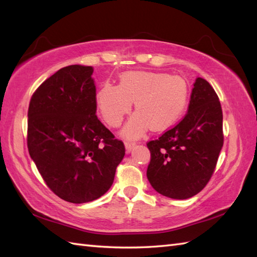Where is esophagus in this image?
Returning a JSON list of instances; mask_svg holds the SVG:
<instances>
[{
  "instance_id": "34e87169",
  "label": "esophagus",
  "mask_w": 257,
  "mask_h": 257,
  "mask_svg": "<svg viewBox=\"0 0 257 257\" xmlns=\"http://www.w3.org/2000/svg\"><path fill=\"white\" fill-rule=\"evenodd\" d=\"M124 146H125V150L129 152L136 146V143H133V141H125Z\"/></svg>"
}]
</instances>
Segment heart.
<instances>
[{
  "instance_id": "obj_1",
  "label": "heart",
  "mask_w": 257,
  "mask_h": 257,
  "mask_svg": "<svg viewBox=\"0 0 257 257\" xmlns=\"http://www.w3.org/2000/svg\"><path fill=\"white\" fill-rule=\"evenodd\" d=\"M190 89L181 76L144 70L125 72L119 84L103 83L96 92V105L109 127L121 124L135 101V113L125 124L123 135L138 137L149 127L165 130L178 121L188 107Z\"/></svg>"
}]
</instances>
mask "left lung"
Masks as SVG:
<instances>
[{
	"instance_id": "obj_1",
	"label": "left lung",
	"mask_w": 257,
	"mask_h": 257,
	"mask_svg": "<svg viewBox=\"0 0 257 257\" xmlns=\"http://www.w3.org/2000/svg\"><path fill=\"white\" fill-rule=\"evenodd\" d=\"M223 143L219 97L209 81L198 77L185 116L159 138L147 143L151 155L147 178L160 194L189 199L210 181Z\"/></svg>"
}]
</instances>
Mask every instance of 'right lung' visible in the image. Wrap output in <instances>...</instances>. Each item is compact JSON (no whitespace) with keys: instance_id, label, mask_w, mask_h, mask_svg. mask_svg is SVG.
Returning a JSON list of instances; mask_svg holds the SVG:
<instances>
[{"instance_id":"1","label":"right lung","mask_w":257,"mask_h":257,"mask_svg":"<svg viewBox=\"0 0 257 257\" xmlns=\"http://www.w3.org/2000/svg\"><path fill=\"white\" fill-rule=\"evenodd\" d=\"M91 66L61 68L32 95L27 148L46 185L70 203L105 194L113 182L124 145L96 116Z\"/></svg>"}]
</instances>
